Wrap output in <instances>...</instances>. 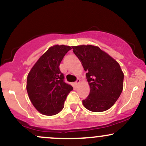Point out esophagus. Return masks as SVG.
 <instances>
[{"label": "esophagus", "instance_id": "34e87169", "mask_svg": "<svg viewBox=\"0 0 146 146\" xmlns=\"http://www.w3.org/2000/svg\"><path fill=\"white\" fill-rule=\"evenodd\" d=\"M80 79H78V80H76V82H75V86H78V85L79 84H80Z\"/></svg>", "mask_w": 146, "mask_h": 146}]
</instances>
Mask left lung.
Segmentation results:
<instances>
[{
	"label": "left lung",
	"instance_id": "obj_1",
	"mask_svg": "<svg viewBox=\"0 0 146 146\" xmlns=\"http://www.w3.org/2000/svg\"><path fill=\"white\" fill-rule=\"evenodd\" d=\"M72 48L87 72L90 86L89 95L82 100L84 106L92 112L109 109L123 90V73L119 63L98 46L80 45Z\"/></svg>",
	"mask_w": 146,
	"mask_h": 146
}]
</instances>
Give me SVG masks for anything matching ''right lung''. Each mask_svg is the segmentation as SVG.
<instances>
[{
  "label": "right lung",
  "instance_id": "1",
  "mask_svg": "<svg viewBox=\"0 0 146 146\" xmlns=\"http://www.w3.org/2000/svg\"><path fill=\"white\" fill-rule=\"evenodd\" d=\"M71 49L69 46H51L38 59L27 81V90L33 106L45 115H54L63 109L64 101L73 87L64 81L60 70L64 56Z\"/></svg>",
  "mask_w": 146,
  "mask_h": 146
}]
</instances>
